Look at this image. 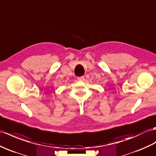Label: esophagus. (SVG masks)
<instances>
[{"label":"esophagus","mask_w":156,"mask_h":156,"mask_svg":"<svg viewBox=\"0 0 156 156\" xmlns=\"http://www.w3.org/2000/svg\"><path fill=\"white\" fill-rule=\"evenodd\" d=\"M84 80V76H80L78 77V80L79 81H83Z\"/></svg>","instance_id":"esophagus-1"}]
</instances>
